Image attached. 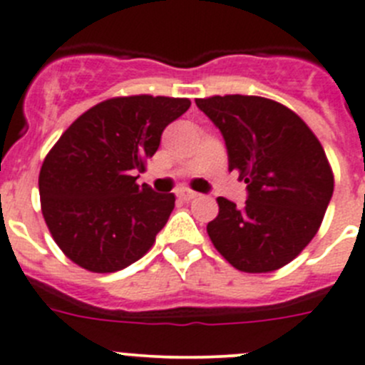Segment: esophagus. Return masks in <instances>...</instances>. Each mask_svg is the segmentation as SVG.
<instances>
[{
    "instance_id": "esophagus-1",
    "label": "esophagus",
    "mask_w": 365,
    "mask_h": 365,
    "mask_svg": "<svg viewBox=\"0 0 365 365\" xmlns=\"http://www.w3.org/2000/svg\"><path fill=\"white\" fill-rule=\"evenodd\" d=\"M176 195H178L180 200H185V202L198 198V192H195V190H190V189H180Z\"/></svg>"
}]
</instances>
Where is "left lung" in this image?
Masks as SVG:
<instances>
[{"label": "left lung", "instance_id": "left-lung-1", "mask_svg": "<svg viewBox=\"0 0 365 365\" xmlns=\"http://www.w3.org/2000/svg\"><path fill=\"white\" fill-rule=\"evenodd\" d=\"M196 105L222 133L229 170L247 183L245 205L216 200L209 238L238 271L284 267L317 235L333 196L324 147L298 114L267 98L227 94Z\"/></svg>", "mask_w": 365, "mask_h": 365}]
</instances>
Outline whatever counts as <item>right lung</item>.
Returning <instances> with one entry per match:
<instances>
[{
	"mask_svg": "<svg viewBox=\"0 0 365 365\" xmlns=\"http://www.w3.org/2000/svg\"><path fill=\"white\" fill-rule=\"evenodd\" d=\"M187 98H110L81 114L39 170L45 223L58 247L93 272H114L153 247L175 209V195L136 183Z\"/></svg>",
	"mask_w": 365,
	"mask_h": 365,
	"instance_id": "add662e5",
	"label": "right lung"
}]
</instances>
